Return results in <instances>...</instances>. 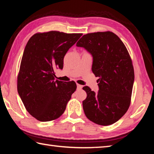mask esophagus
Masks as SVG:
<instances>
[{
    "label": "esophagus",
    "instance_id": "esophagus-1",
    "mask_svg": "<svg viewBox=\"0 0 154 154\" xmlns=\"http://www.w3.org/2000/svg\"><path fill=\"white\" fill-rule=\"evenodd\" d=\"M77 87L78 89H81L83 88V85H81L79 84H77Z\"/></svg>",
    "mask_w": 154,
    "mask_h": 154
}]
</instances>
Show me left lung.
Segmentation results:
<instances>
[{
	"mask_svg": "<svg viewBox=\"0 0 154 154\" xmlns=\"http://www.w3.org/2000/svg\"><path fill=\"white\" fill-rule=\"evenodd\" d=\"M77 46L92 55V71L99 87L98 93L83 87L87 98L83 101L84 112L94 123L109 126L117 122L130 106L134 71L127 49L113 32H98L83 35Z\"/></svg>",
	"mask_w": 154,
	"mask_h": 154,
	"instance_id": "8db88e82",
	"label": "left lung"
}]
</instances>
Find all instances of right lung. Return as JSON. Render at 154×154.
<instances>
[{
	"mask_svg": "<svg viewBox=\"0 0 154 154\" xmlns=\"http://www.w3.org/2000/svg\"><path fill=\"white\" fill-rule=\"evenodd\" d=\"M83 34L50 31L34 34L26 45L17 77V89L31 115L41 122L54 120L66 109L77 89L74 81L55 80V70Z\"/></svg>",
	"mask_w": 154,
	"mask_h": 154,
	"instance_id": "obj_1",
	"label": "right lung"
}]
</instances>
